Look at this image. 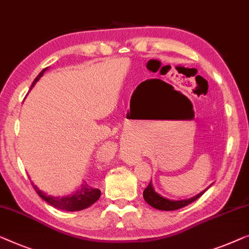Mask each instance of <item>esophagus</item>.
I'll return each mask as SVG.
<instances>
[{
  "mask_svg": "<svg viewBox=\"0 0 249 249\" xmlns=\"http://www.w3.org/2000/svg\"><path fill=\"white\" fill-rule=\"evenodd\" d=\"M125 161H127L128 164H132V165H135L137 161H138V158H136V157H128L127 160H125Z\"/></svg>",
  "mask_w": 249,
  "mask_h": 249,
  "instance_id": "1",
  "label": "esophagus"
}]
</instances>
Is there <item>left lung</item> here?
Listing matches in <instances>:
<instances>
[{
	"instance_id": "1",
	"label": "left lung",
	"mask_w": 249,
	"mask_h": 249,
	"mask_svg": "<svg viewBox=\"0 0 249 249\" xmlns=\"http://www.w3.org/2000/svg\"><path fill=\"white\" fill-rule=\"evenodd\" d=\"M210 187V186H209ZM208 189H205L202 192L196 194V196H192L190 197V199H186V200H169L166 199V197L161 196L160 194H158L156 191L154 190L153 185H151V182L148 184V186L146 187L145 190H143V199L151 207L157 209V210H163V211H173V210H178V209H181L183 207H186L187 204L194 202V201L199 199V197L202 196V194L207 191Z\"/></svg>"
}]
</instances>
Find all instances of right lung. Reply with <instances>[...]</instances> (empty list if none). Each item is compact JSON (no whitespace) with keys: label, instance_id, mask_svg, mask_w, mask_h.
Listing matches in <instances>:
<instances>
[{"label":"right lung","instance_id":"right-lung-1","mask_svg":"<svg viewBox=\"0 0 249 249\" xmlns=\"http://www.w3.org/2000/svg\"><path fill=\"white\" fill-rule=\"evenodd\" d=\"M48 70V67L42 70L37 77L35 78V81L32 82L31 84V89L34 88L36 83H37L40 77L44 75L45 71ZM32 186L39 196L41 197L42 200H45L47 203H49L50 205H53V208L60 209V210H65V211H80V210H84V209L91 207L93 203H95L96 201L99 200V197L101 196V191L99 189H94L89 184H88V182H83V184L81 185L80 189H78L76 192L74 194H71V196H47L46 193L42 192L36 186L34 183H31Z\"/></svg>","mask_w":249,"mask_h":249}]
</instances>
